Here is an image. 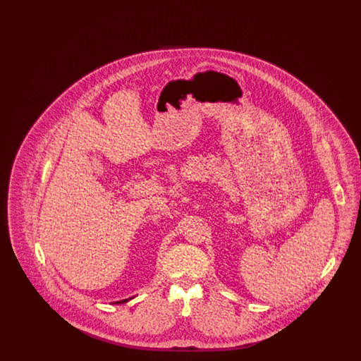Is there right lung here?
<instances>
[{"label": "right lung", "instance_id": "right-lung-1", "mask_svg": "<svg viewBox=\"0 0 361 361\" xmlns=\"http://www.w3.org/2000/svg\"><path fill=\"white\" fill-rule=\"evenodd\" d=\"M127 300H130V299H124V300H119V302H115L116 305H121V303H126Z\"/></svg>", "mask_w": 361, "mask_h": 361}]
</instances>
